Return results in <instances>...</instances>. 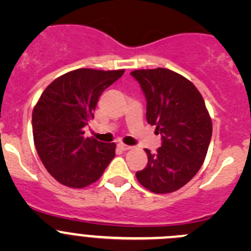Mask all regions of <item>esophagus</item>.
Listing matches in <instances>:
<instances>
[{
    "label": "esophagus",
    "mask_w": 251,
    "mask_h": 251,
    "mask_svg": "<svg viewBox=\"0 0 251 251\" xmlns=\"http://www.w3.org/2000/svg\"><path fill=\"white\" fill-rule=\"evenodd\" d=\"M118 148L121 149V151H128V149H131L130 146H126V144L124 143H119L118 144Z\"/></svg>",
    "instance_id": "obj_1"
}]
</instances>
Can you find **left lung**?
Instances as JSON below:
<instances>
[{
  "instance_id": "8db88e82",
  "label": "left lung",
  "mask_w": 251,
  "mask_h": 251,
  "mask_svg": "<svg viewBox=\"0 0 251 251\" xmlns=\"http://www.w3.org/2000/svg\"><path fill=\"white\" fill-rule=\"evenodd\" d=\"M147 100V121L160 133L156 153L144 149L148 164L138 182L156 194L188 183L203 165L212 135L211 118L201 92L184 76L165 68L131 73Z\"/></svg>"
}]
</instances>
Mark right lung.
Masks as SVG:
<instances>
[{"label":"right lung","mask_w":251,"mask_h":251,"mask_svg":"<svg viewBox=\"0 0 251 251\" xmlns=\"http://www.w3.org/2000/svg\"><path fill=\"white\" fill-rule=\"evenodd\" d=\"M125 70L76 69L55 78L32 110V135L46 170L59 183L83 188L115 156V143L85 137L100 95Z\"/></svg>","instance_id":"right-lung-1"}]
</instances>
